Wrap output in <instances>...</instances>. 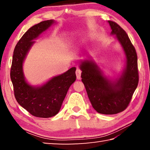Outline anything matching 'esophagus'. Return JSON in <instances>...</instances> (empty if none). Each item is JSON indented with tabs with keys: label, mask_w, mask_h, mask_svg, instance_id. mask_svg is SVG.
Listing matches in <instances>:
<instances>
[{
	"label": "esophagus",
	"mask_w": 150,
	"mask_h": 150,
	"mask_svg": "<svg viewBox=\"0 0 150 150\" xmlns=\"http://www.w3.org/2000/svg\"><path fill=\"white\" fill-rule=\"evenodd\" d=\"M76 76H77V79H81V71L79 69H77L75 71Z\"/></svg>",
	"instance_id": "1"
}]
</instances>
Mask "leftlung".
<instances>
[{"instance_id":"obj_1","label":"left lung","mask_w":150,"mask_h":150,"mask_svg":"<svg viewBox=\"0 0 150 150\" xmlns=\"http://www.w3.org/2000/svg\"><path fill=\"white\" fill-rule=\"evenodd\" d=\"M111 34L116 35L124 51L126 62L120 77L109 80L91 59L81 62V78L93 108L100 114L115 115L128 107L139 81L138 57L135 47L126 32L113 21L108 20Z\"/></svg>"}]
</instances>
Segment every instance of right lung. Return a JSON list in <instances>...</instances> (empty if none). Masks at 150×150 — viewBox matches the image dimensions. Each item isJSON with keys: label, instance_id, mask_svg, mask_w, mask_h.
<instances>
[{"label": "right lung", "instance_id": "right-lung-1", "mask_svg": "<svg viewBox=\"0 0 150 150\" xmlns=\"http://www.w3.org/2000/svg\"><path fill=\"white\" fill-rule=\"evenodd\" d=\"M54 20L41 22L30 28L14 48L11 69V78L14 96L18 103L39 118L52 117L59 112L70 86L76 80L75 67L53 77L40 87H33L25 80L23 62L32 45L42 32L55 23Z\"/></svg>", "mask_w": 150, "mask_h": 150}]
</instances>
